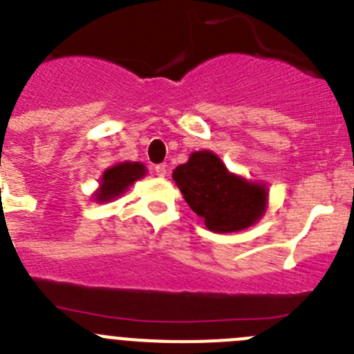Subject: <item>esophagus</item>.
Instances as JSON below:
<instances>
[{
	"mask_svg": "<svg viewBox=\"0 0 354 354\" xmlns=\"http://www.w3.org/2000/svg\"><path fill=\"white\" fill-rule=\"evenodd\" d=\"M154 171L158 177H165V175H167V165H158V167L154 168Z\"/></svg>",
	"mask_w": 354,
	"mask_h": 354,
	"instance_id": "obj_1",
	"label": "esophagus"
}]
</instances>
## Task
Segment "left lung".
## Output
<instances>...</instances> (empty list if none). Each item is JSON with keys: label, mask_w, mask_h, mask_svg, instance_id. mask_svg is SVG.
<instances>
[{"label": "left lung", "mask_w": 354, "mask_h": 354, "mask_svg": "<svg viewBox=\"0 0 354 354\" xmlns=\"http://www.w3.org/2000/svg\"><path fill=\"white\" fill-rule=\"evenodd\" d=\"M193 212L216 234L239 232L257 223L268 209V187L232 174L214 152H193L174 174Z\"/></svg>", "instance_id": "1"}]
</instances>
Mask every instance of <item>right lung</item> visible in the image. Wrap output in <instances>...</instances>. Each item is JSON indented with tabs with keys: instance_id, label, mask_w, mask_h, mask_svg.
<instances>
[{
	"instance_id": "1",
	"label": "right lung",
	"mask_w": 354,
	"mask_h": 354,
	"mask_svg": "<svg viewBox=\"0 0 354 354\" xmlns=\"http://www.w3.org/2000/svg\"><path fill=\"white\" fill-rule=\"evenodd\" d=\"M145 174V165L138 161L117 162L113 167L106 168L104 174L101 175V180H99V187H97L92 195L93 202L104 204V202H111V200L118 198L136 180L143 179Z\"/></svg>"
}]
</instances>
